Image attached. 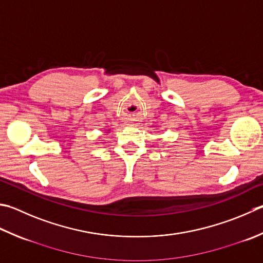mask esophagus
Here are the masks:
<instances>
[{
  "label": "esophagus",
  "mask_w": 263,
  "mask_h": 263,
  "mask_svg": "<svg viewBox=\"0 0 263 263\" xmlns=\"http://www.w3.org/2000/svg\"><path fill=\"white\" fill-rule=\"evenodd\" d=\"M132 125H133V124H132Z\"/></svg>",
  "instance_id": "1"
}]
</instances>
